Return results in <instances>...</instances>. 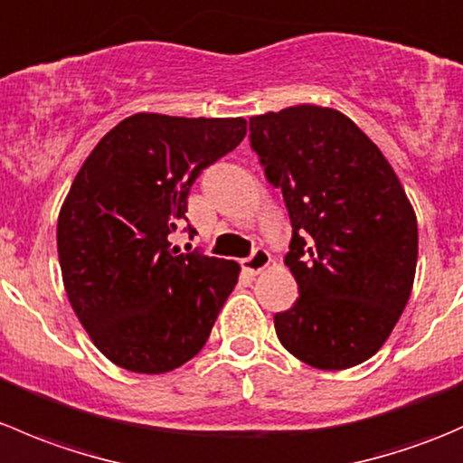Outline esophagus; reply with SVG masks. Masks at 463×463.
<instances>
[{
	"instance_id": "1",
	"label": "esophagus",
	"mask_w": 463,
	"mask_h": 463,
	"mask_svg": "<svg viewBox=\"0 0 463 463\" xmlns=\"http://www.w3.org/2000/svg\"><path fill=\"white\" fill-rule=\"evenodd\" d=\"M269 264H270V255H269V250L261 249V246H258V249H255L249 258L241 261L244 270H249V273H253V275L261 273V270H264Z\"/></svg>"
}]
</instances>
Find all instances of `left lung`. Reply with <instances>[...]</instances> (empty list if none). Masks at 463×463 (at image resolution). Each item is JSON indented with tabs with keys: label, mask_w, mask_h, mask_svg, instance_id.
<instances>
[{
	"label": "left lung",
	"mask_w": 463,
	"mask_h": 463,
	"mask_svg": "<svg viewBox=\"0 0 463 463\" xmlns=\"http://www.w3.org/2000/svg\"><path fill=\"white\" fill-rule=\"evenodd\" d=\"M250 147L291 219L284 264L300 298L275 314L287 352L318 370L372 358L410 300L417 214L381 149L340 111L287 107L250 118Z\"/></svg>",
	"instance_id": "8db88e82"
}]
</instances>
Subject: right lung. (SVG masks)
<instances>
[{
    "label": "right lung",
    "mask_w": 463,
    "mask_h": 463,
    "mask_svg": "<svg viewBox=\"0 0 463 463\" xmlns=\"http://www.w3.org/2000/svg\"><path fill=\"white\" fill-rule=\"evenodd\" d=\"M246 137L244 118L134 114L93 147L58 217L64 288L93 345L138 374L197 356L240 264L181 253L188 194ZM190 237L194 228H185Z\"/></svg>",
    "instance_id": "right-lung-1"
}]
</instances>
